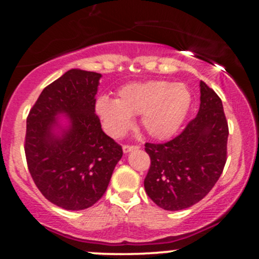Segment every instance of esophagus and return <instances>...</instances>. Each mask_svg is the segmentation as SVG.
<instances>
[{
	"instance_id": "34e87169",
	"label": "esophagus",
	"mask_w": 259,
	"mask_h": 259,
	"mask_svg": "<svg viewBox=\"0 0 259 259\" xmlns=\"http://www.w3.org/2000/svg\"><path fill=\"white\" fill-rule=\"evenodd\" d=\"M139 146H127V145H124L123 146V152L124 153H129V152H132V151H134V150H139Z\"/></svg>"
}]
</instances>
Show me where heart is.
Segmentation results:
<instances>
[{
	"mask_svg": "<svg viewBox=\"0 0 259 259\" xmlns=\"http://www.w3.org/2000/svg\"><path fill=\"white\" fill-rule=\"evenodd\" d=\"M191 106V92L183 82L148 80L127 84L118 99L101 96L96 114L109 136L119 139L132 129L134 117L141 115V125L153 139L171 138L183 125Z\"/></svg>",
	"mask_w": 259,
	"mask_h": 259,
	"instance_id": "heart-1",
	"label": "heart"
}]
</instances>
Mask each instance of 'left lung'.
<instances>
[{"instance_id":"8db88e82","label":"left lung","mask_w":259,"mask_h":259,"mask_svg":"<svg viewBox=\"0 0 259 259\" xmlns=\"http://www.w3.org/2000/svg\"><path fill=\"white\" fill-rule=\"evenodd\" d=\"M200 109L179 136L147 144L151 157L145 190L157 206L181 210L194 206L215 185L227 162L228 121L222 100L200 81Z\"/></svg>"}]
</instances>
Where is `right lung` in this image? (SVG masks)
I'll use <instances>...</instances> for the list:
<instances>
[{"label": "right lung", "mask_w": 259, "mask_h": 259, "mask_svg": "<svg viewBox=\"0 0 259 259\" xmlns=\"http://www.w3.org/2000/svg\"><path fill=\"white\" fill-rule=\"evenodd\" d=\"M101 78L68 70L44 89L26 119L25 156L32 180L47 200L68 210L94 206L123 156L95 114Z\"/></svg>", "instance_id": "add662e5"}]
</instances>
